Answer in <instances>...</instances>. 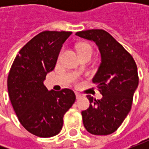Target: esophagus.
I'll return each instance as SVG.
<instances>
[{
  "label": "esophagus",
  "mask_w": 149,
  "mask_h": 149,
  "mask_svg": "<svg viewBox=\"0 0 149 149\" xmlns=\"http://www.w3.org/2000/svg\"><path fill=\"white\" fill-rule=\"evenodd\" d=\"M75 95H76V99H77V100L80 99V98L82 97V95H80V94H79V93H76V94H75Z\"/></svg>",
  "instance_id": "esophagus-1"
}]
</instances>
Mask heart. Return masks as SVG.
Segmentation results:
<instances>
[{"mask_svg":"<svg viewBox=\"0 0 149 149\" xmlns=\"http://www.w3.org/2000/svg\"><path fill=\"white\" fill-rule=\"evenodd\" d=\"M77 49L78 51H79V54H83V53H85V52H93V49H92V47L89 45V44H85V43H83V44H79V45H78L77 47ZM81 70V69L80 68H79V70H77V72H79Z\"/></svg>","mask_w":149,"mask_h":149,"instance_id":"heart-1","label":"heart"}]
</instances>
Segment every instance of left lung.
<instances>
[{
	"mask_svg": "<svg viewBox=\"0 0 149 149\" xmlns=\"http://www.w3.org/2000/svg\"><path fill=\"white\" fill-rule=\"evenodd\" d=\"M75 35L95 42L101 54L93 82L103 97L96 100L87 95L90 104L81 113L84 126L91 134H110L118 129L131 109L139 85L136 63L123 45L104 30H88Z\"/></svg>",
	"mask_w": 149,
	"mask_h": 149,
	"instance_id": "1",
	"label": "left lung"
}]
</instances>
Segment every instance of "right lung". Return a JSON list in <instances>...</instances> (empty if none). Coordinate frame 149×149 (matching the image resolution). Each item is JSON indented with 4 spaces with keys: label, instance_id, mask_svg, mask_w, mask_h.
Instances as JSON below:
<instances>
[{
    "label": "right lung",
    "instance_id": "1",
    "mask_svg": "<svg viewBox=\"0 0 149 149\" xmlns=\"http://www.w3.org/2000/svg\"><path fill=\"white\" fill-rule=\"evenodd\" d=\"M71 34L49 31L38 34L19 51L9 72L7 88L15 113L28 132L40 138L60 133L64 115L76 99L71 89L49 91L43 83Z\"/></svg>",
    "mask_w": 149,
    "mask_h": 149
}]
</instances>
